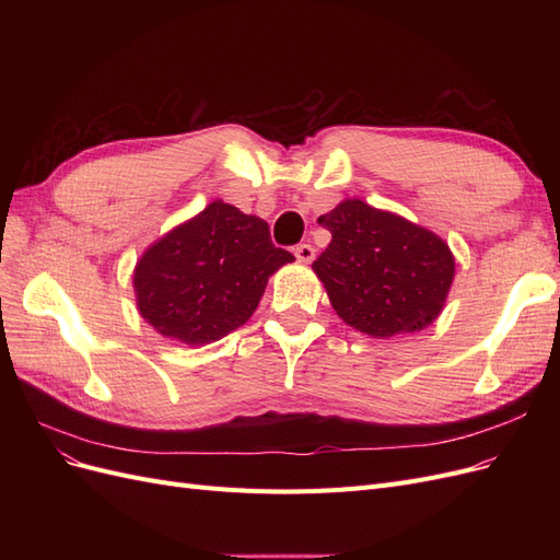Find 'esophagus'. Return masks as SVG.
I'll list each match as a JSON object with an SVG mask.
<instances>
[{"mask_svg": "<svg viewBox=\"0 0 560 560\" xmlns=\"http://www.w3.org/2000/svg\"><path fill=\"white\" fill-rule=\"evenodd\" d=\"M294 254H296V259H299V261H303V264H311V261L315 259V247H313L311 243H301V245H296V247H294Z\"/></svg>", "mask_w": 560, "mask_h": 560, "instance_id": "obj_1", "label": "esophagus"}]
</instances>
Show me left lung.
Returning <instances> with one entry per match:
<instances>
[{"instance_id":"obj_1","label":"left lung","mask_w":560,"mask_h":560,"mask_svg":"<svg viewBox=\"0 0 560 560\" xmlns=\"http://www.w3.org/2000/svg\"><path fill=\"white\" fill-rule=\"evenodd\" d=\"M317 222L331 243L313 268L346 325L387 338L428 327L442 313L455 261L439 235L358 198Z\"/></svg>"}]
</instances>
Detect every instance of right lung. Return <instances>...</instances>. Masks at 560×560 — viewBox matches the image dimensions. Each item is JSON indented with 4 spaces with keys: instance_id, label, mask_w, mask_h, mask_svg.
Returning <instances> with one entry per match:
<instances>
[{
    "instance_id": "add662e5",
    "label": "right lung",
    "mask_w": 560,
    "mask_h": 560,
    "mask_svg": "<svg viewBox=\"0 0 560 560\" xmlns=\"http://www.w3.org/2000/svg\"><path fill=\"white\" fill-rule=\"evenodd\" d=\"M294 261L268 224L214 200L151 245L135 266L142 317L182 343L219 341L257 311L268 276Z\"/></svg>"
}]
</instances>
